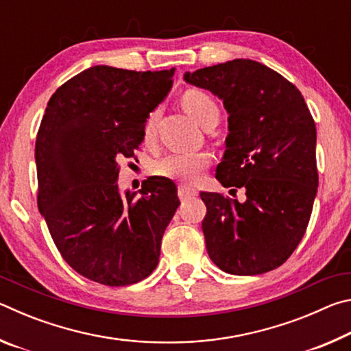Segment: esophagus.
<instances>
[{"mask_svg": "<svg viewBox=\"0 0 351 351\" xmlns=\"http://www.w3.org/2000/svg\"><path fill=\"white\" fill-rule=\"evenodd\" d=\"M197 190L193 187H189L186 184H181L180 187H178V197L180 199H187V198H192V197H197Z\"/></svg>", "mask_w": 351, "mask_h": 351, "instance_id": "obj_1", "label": "esophagus"}]
</instances>
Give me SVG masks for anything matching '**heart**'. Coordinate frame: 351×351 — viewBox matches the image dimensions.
I'll list each match as a JSON object with an SVG mask.
<instances>
[{"label":"heart","mask_w":351,"mask_h":351,"mask_svg":"<svg viewBox=\"0 0 351 351\" xmlns=\"http://www.w3.org/2000/svg\"><path fill=\"white\" fill-rule=\"evenodd\" d=\"M182 106L201 127H204L212 119H219V108L209 94L201 90H189L182 96ZM158 110L147 116L144 123V136L150 139L154 133L158 121ZM210 158L206 153H173L167 154L153 165V171L159 176L171 180L192 182L198 180L203 170L209 167Z\"/></svg>","instance_id":"b5f03b06"}]
</instances>
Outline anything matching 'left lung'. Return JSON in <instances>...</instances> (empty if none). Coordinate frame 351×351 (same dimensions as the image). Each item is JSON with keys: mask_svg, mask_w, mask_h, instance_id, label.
<instances>
[{"mask_svg": "<svg viewBox=\"0 0 351 351\" xmlns=\"http://www.w3.org/2000/svg\"><path fill=\"white\" fill-rule=\"evenodd\" d=\"M229 112L217 180L245 201L201 192L203 234L219 269L257 276L283 265L304 239L317 193L316 125L300 91L258 62L237 58L184 74Z\"/></svg>", "mask_w": 351, "mask_h": 351, "instance_id": "obj_1", "label": "left lung"}]
</instances>
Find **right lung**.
Returning a JSON list of instances; mask_svg holds the SVG:
<instances>
[{
	"label": "right lung",
	"instance_id": "1",
	"mask_svg": "<svg viewBox=\"0 0 351 351\" xmlns=\"http://www.w3.org/2000/svg\"><path fill=\"white\" fill-rule=\"evenodd\" d=\"M173 74L99 64L47 102L35 142L38 209L63 260L93 282L127 287L158 266L164 230L180 206L175 184L153 178L139 197L130 190L122 197L117 178Z\"/></svg>",
	"mask_w": 351,
	"mask_h": 351
}]
</instances>
